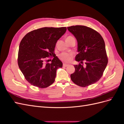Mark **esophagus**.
Here are the masks:
<instances>
[{
	"label": "esophagus",
	"instance_id": "obj_1",
	"mask_svg": "<svg viewBox=\"0 0 124 124\" xmlns=\"http://www.w3.org/2000/svg\"><path fill=\"white\" fill-rule=\"evenodd\" d=\"M69 65V64H65V63H63V66H64V67H67V66H68Z\"/></svg>",
	"mask_w": 124,
	"mask_h": 124
}]
</instances>
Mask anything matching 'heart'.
Masks as SVG:
<instances>
[{
    "label": "heart",
    "mask_w": 124,
    "mask_h": 124,
    "mask_svg": "<svg viewBox=\"0 0 124 124\" xmlns=\"http://www.w3.org/2000/svg\"><path fill=\"white\" fill-rule=\"evenodd\" d=\"M73 37H72L71 36H68L66 38L65 40L66 41L68 40L69 39H70L72 38ZM59 57L60 59L62 60V61L64 62H66V63H69V62H70L72 60L73 54H71V53L62 52L59 55Z\"/></svg>",
    "instance_id": "obj_1"
}]
</instances>
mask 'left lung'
I'll use <instances>...</instances> for the list:
<instances>
[{
    "label": "left lung",
    "mask_w": 124,
    "mask_h": 124,
    "mask_svg": "<svg viewBox=\"0 0 124 124\" xmlns=\"http://www.w3.org/2000/svg\"><path fill=\"white\" fill-rule=\"evenodd\" d=\"M68 29L77 40L78 54L75 60L79 62L74 65L75 70L70 78L78 86L87 87L100 80L108 64L104 41L97 31L89 27L76 25Z\"/></svg>",
    "instance_id": "1"
}]
</instances>
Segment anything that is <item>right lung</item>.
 <instances>
[{
    "instance_id": "obj_1",
    "label": "right lung",
    "mask_w": 124,
    "mask_h": 124,
    "mask_svg": "<svg viewBox=\"0 0 124 124\" xmlns=\"http://www.w3.org/2000/svg\"><path fill=\"white\" fill-rule=\"evenodd\" d=\"M66 27H42L28 33L19 46L17 63L25 78L31 85L45 88L54 83L56 70L62 62L55 56L58 40L65 33ZM54 58L51 63L46 59Z\"/></svg>"
}]
</instances>
